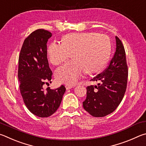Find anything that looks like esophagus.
Segmentation results:
<instances>
[{
	"label": "esophagus",
	"mask_w": 146,
	"mask_h": 146,
	"mask_svg": "<svg viewBox=\"0 0 146 146\" xmlns=\"http://www.w3.org/2000/svg\"><path fill=\"white\" fill-rule=\"evenodd\" d=\"M74 86L73 85H68V84H66L65 85V88L66 90H68V89H70L72 88H73Z\"/></svg>",
	"instance_id": "1"
}]
</instances>
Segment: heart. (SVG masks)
<instances>
[{
  "instance_id": "b5f03b06",
  "label": "heart",
  "mask_w": 146,
  "mask_h": 146,
  "mask_svg": "<svg viewBox=\"0 0 146 146\" xmlns=\"http://www.w3.org/2000/svg\"><path fill=\"white\" fill-rule=\"evenodd\" d=\"M63 43L53 42L47 54L54 65L63 63L70 57L73 61L57 68L55 77L59 83L74 85L84 73L101 70L109 59L111 44L108 37L96 33H74L63 38Z\"/></svg>"
}]
</instances>
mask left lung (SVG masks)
Masks as SVG:
<instances>
[{
  "instance_id": "8db88e82",
  "label": "left lung",
  "mask_w": 146,
  "mask_h": 146,
  "mask_svg": "<svg viewBox=\"0 0 146 146\" xmlns=\"http://www.w3.org/2000/svg\"><path fill=\"white\" fill-rule=\"evenodd\" d=\"M115 39L116 50L108 66L91 80L100 83L86 87V98L83 106L93 117H104L115 110L126 90L128 68L126 52L121 40L117 36Z\"/></svg>"
}]
</instances>
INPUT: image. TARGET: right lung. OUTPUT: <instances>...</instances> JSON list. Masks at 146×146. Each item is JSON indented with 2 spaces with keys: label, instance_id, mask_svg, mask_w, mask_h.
Returning a JSON list of instances; mask_svg holds the SVG:
<instances>
[{
  "label": "right lung",
  "instance_id": "add662e5",
  "mask_svg": "<svg viewBox=\"0 0 146 146\" xmlns=\"http://www.w3.org/2000/svg\"><path fill=\"white\" fill-rule=\"evenodd\" d=\"M51 36L43 29L31 33L23 43L19 58L20 93L27 109L40 117H48L57 110L66 90L63 85L45 90L43 88L52 80L47 56V43Z\"/></svg>",
  "mask_w": 146,
  "mask_h": 146
}]
</instances>
